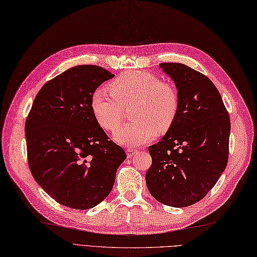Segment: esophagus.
Returning <instances> with one entry per match:
<instances>
[{
	"instance_id": "esophagus-1",
	"label": "esophagus",
	"mask_w": 257,
	"mask_h": 257,
	"mask_svg": "<svg viewBox=\"0 0 257 257\" xmlns=\"http://www.w3.org/2000/svg\"><path fill=\"white\" fill-rule=\"evenodd\" d=\"M137 150H135V149H128V150H126V154H127V157L128 158H132V157H134L136 154H137Z\"/></svg>"
}]
</instances>
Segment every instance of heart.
<instances>
[{
  "instance_id": "obj_1",
  "label": "heart",
  "mask_w": 257,
  "mask_h": 257,
  "mask_svg": "<svg viewBox=\"0 0 257 257\" xmlns=\"http://www.w3.org/2000/svg\"><path fill=\"white\" fill-rule=\"evenodd\" d=\"M108 90L96 89L91 96L95 120L106 131L116 132L124 118V107L134 104L135 119L113 136L124 146H139L154 140L159 131L167 132L179 112V94L175 88L147 71H127L109 84Z\"/></svg>"
}]
</instances>
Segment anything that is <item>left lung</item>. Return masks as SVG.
I'll use <instances>...</instances> for the list:
<instances>
[{
    "label": "left lung",
    "mask_w": 257,
    "mask_h": 257,
    "mask_svg": "<svg viewBox=\"0 0 257 257\" xmlns=\"http://www.w3.org/2000/svg\"><path fill=\"white\" fill-rule=\"evenodd\" d=\"M159 67L175 83L180 106L173 125L149 148L146 183L158 202L186 207L204 198L224 171L231 121L207 76L183 64Z\"/></svg>",
    "instance_id": "obj_1"
}]
</instances>
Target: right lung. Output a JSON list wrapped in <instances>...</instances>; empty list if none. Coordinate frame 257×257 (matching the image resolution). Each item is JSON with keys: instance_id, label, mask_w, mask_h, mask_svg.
<instances>
[{"instance_id": "1", "label": "right lung", "mask_w": 257, "mask_h": 257, "mask_svg": "<svg viewBox=\"0 0 257 257\" xmlns=\"http://www.w3.org/2000/svg\"><path fill=\"white\" fill-rule=\"evenodd\" d=\"M114 75L75 66L42 86L25 121L33 178L59 204L89 209L108 196L126 158L95 120L91 96Z\"/></svg>"}]
</instances>
